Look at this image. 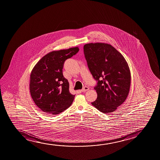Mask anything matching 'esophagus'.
<instances>
[{"label":"esophagus","mask_w":160,"mask_h":160,"mask_svg":"<svg viewBox=\"0 0 160 160\" xmlns=\"http://www.w3.org/2000/svg\"><path fill=\"white\" fill-rule=\"evenodd\" d=\"M89 88H88V87L85 86V87H84L82 89L81 92H86V91H87V90H89Z\"/></svg>","instance_id":"obj_1"}]
</instances>
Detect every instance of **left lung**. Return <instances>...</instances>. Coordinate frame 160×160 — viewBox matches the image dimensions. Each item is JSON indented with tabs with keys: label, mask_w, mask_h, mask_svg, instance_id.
Masks as SVG:
<instances>
[{
	"label": "left lung",
	"mask_w": 160,
	"mask_h": 160,
	"mask_svg": "<svg viewBox=\"0 0 160 160\" xmlns=\"http://www.w3.org/2000/svg\"><path fill=\"white\" fill-rule=\"evenodd\" d=\"M84 54L88 68L96 80L98 94L92 102L98 110L110 113L116 110L127 98L131 76L123 56L112 45L106 43H89L84 45Z\"/></svg>",
	"instance_id": "8db88e82"
}]
</instances>
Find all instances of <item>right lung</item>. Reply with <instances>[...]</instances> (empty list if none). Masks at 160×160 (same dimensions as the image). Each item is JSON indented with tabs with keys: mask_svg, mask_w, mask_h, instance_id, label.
Returning a JSON list of instances; mask_svg holds the SVG:
<instances>
[{
	"mask_svg": "<svg viewBox=\"0 0 160 160\" xmlns=\"http://www.w3.org/2000/svg\"><path fill=\"white\" fill-rule=\"evenodd\" d=\"M78 47L53 51L37 63L30 76L29 89L37 106L48 114L58 115L72 104L74 95L69 92V83L63 76L66 60L78 52Z\"/></svg>",
	"mask_w": 160,
	"mask_h": 160,
	"instance_id": "right-lung-1",
	"label": "right lung"
}]
</instances>
